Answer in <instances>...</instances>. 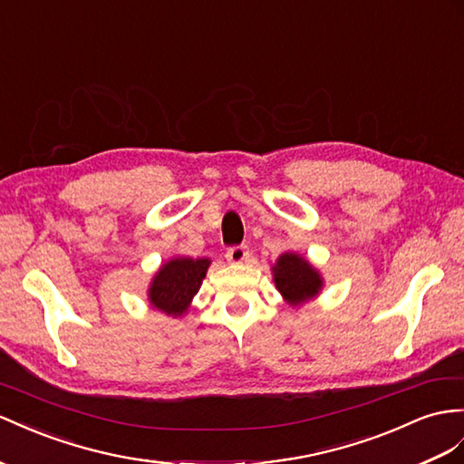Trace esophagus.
I'll use <instances>...</instances> for the list:
<instances>
[{
	"label": "esophagus",
	"mask_w": 464,
	"mask_h": 464,
	"mask_svg": "<svg viewBox=\"0 0 464 464\" xmlns=\"http://www.w3.org/2000/svg\"><path fill=\"white\" fill-rule=\"evenodd\" d=\"M225 256H227L229 263L233 265H239V263H245V260L248 258V248L245 245H235V246H229L227 253H225Z\"/></svg>",
	"instance_id": "obj_1"
}]
</instances>
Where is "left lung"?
<instances>
[{"label": "left lung", "mask_w": 464, "mask_h": 464, "mask_svg": "<svg viewBox=\"0 0 464 464\" xmlns=\"http://www.w3.org/2000/svg\"><path fill=\"white\" fill-rule=\"evenodd\" d=\"M272 276L284 300L292 305H300L324 288V278L307 260L295 253H284L272 266Z\"/></svg>", "instance_id": "left-lung-1"}]
</instances>
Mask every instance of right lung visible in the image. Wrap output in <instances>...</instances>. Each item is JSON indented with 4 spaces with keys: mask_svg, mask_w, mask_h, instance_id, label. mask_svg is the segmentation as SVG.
I'll return each instance as SVG.
<instances>
[{
    "mask_svg": "<svg viewBox=\"0 0 464 464\" xmlns=\"http://www.w3.org/2000/svg\"><path fill=\"white\" fill-rule=\"evenodd\" d=\"M209 258L176 256L159 268L149 288V302L166 315H182L206 278Z\"/></svg>",
    "mask_w": 464,
    "mask_h": 464,
    "instance_id": "1",
    "label": "right lung"
}]
</instances>
